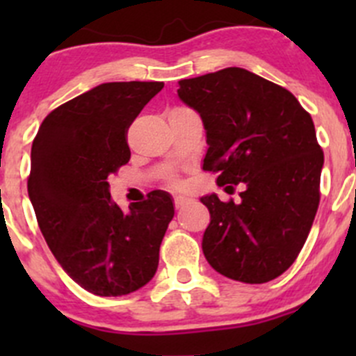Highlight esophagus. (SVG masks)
<instances>
[{"mask_svg":"<svg viewBox=\"0 0 356 356\" xmlns=\"http://www.w3.org/2000/svg\"><path fill=\"white\" fill-rule=\"evenodd\" d=\"M186 203H189V198H184V196H175L174 198L175 208H182Z\"/></svg>","mask_w":356,"mask_h":356,"instance_id":"esophagus-1","label":"esophagus"}]
</instances>
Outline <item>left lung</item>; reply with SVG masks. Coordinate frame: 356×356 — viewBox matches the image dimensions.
I'll list each match as a JSON object with an SVG mask.
<instances>
[{"label": "left lung", "instance_id": "left-lung-1", "mask_svg": "<svg viewBox=\"0 0 356 356\" xmlns=\"http://www.w3.org/2000/svg\"><path fill=\"white\" fill-rule=\"evenodd\" d=\"M182 103L196 110L207 132L203 170L241 201L201 196L210 211L203 234L208 264L229 279L261 284L296 260L321 200L324 153L310 113L288 89L229 67L179 81Z\"/></svg>", "mask_w": 356, "mask_h": 356}]
</instances>
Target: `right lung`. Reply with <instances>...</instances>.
<instances>
[{
	"label": "right lung",
	"mask_w": 356,
	"mask_h": 356,
	"mask_svg": "<svg viewBox=\"0 0 356 356\" xmlns=\"http://www.w3.org/2000/svg\"><path fill=\"white\" fill-rule=\"evenodd\" d=\"M163 82H106L63 103L42 120L31 149L29 198L63 270L98 296L148 284L174 201L165 191L120 210L108 175L131 158L127 129Z\"/></svg>",
	"instance_id": "obj_1"
}]
</instances>
